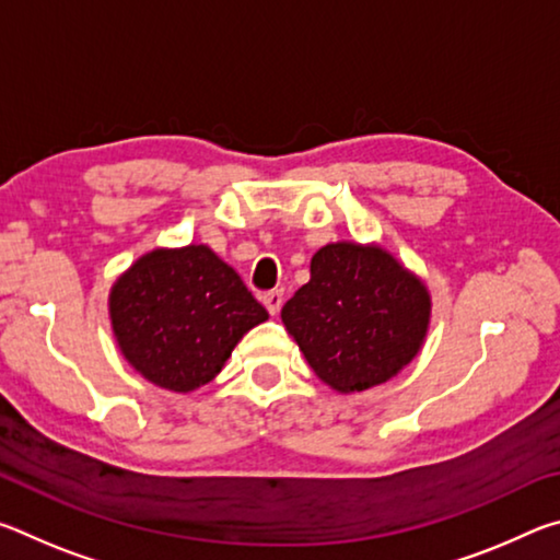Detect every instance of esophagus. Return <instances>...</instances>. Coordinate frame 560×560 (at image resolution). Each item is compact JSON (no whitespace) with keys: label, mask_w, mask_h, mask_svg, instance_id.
<instances>
[{"label":"esophagus","mask_w":560,"mask_h":560,"mask_svg":"<svg viewBox=\"0 0 560 560\" xmlns=\"http://www.w3.org/2000/svg\"><path fill=\"white\" fill-rule=\"evenodd\" d=\"M264 306H267V311L271 316H277L281 306H283V291L281 289H273V291H267L264 293Z\"/></svg>","instance_id":"1"}]
</instances>
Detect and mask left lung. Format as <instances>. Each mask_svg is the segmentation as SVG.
Returning a JSON list of instances; mask_svg holds the SVG:
<instances>
[{"instance_id": "obj_1", "label": "left lung", "mask_w": 560, "mask_h": 560, "mask_svg": "<svg viewBox=\"0 0 560 560\" xmlns=\"http://www.w3.org/2000/svg\"><path fill=\"white\" fill-rule=\"evenodd\" d=\"M281 320L320 381L340 393L381 385L410 363L430 324V296L381 246L328 244Z\"/></svg>"}]
</instances>
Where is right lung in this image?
<instances>
[{"mask_svg": "<svg viewBox=\"0 0 560 560\" xmlns=\"http://www.w3.org/2000/svg\"><path fill=\"white\" fill-rule=\"evenodd\" d=\"M267 318L240 273L202 244L145 254L110 291L122 355L175 393L210 383L246 330Z\"/></svg>", "mask_w": 560, "mask_h": 560, "instance_id": "obj_1", "label": "right lung"}]
</instances>
